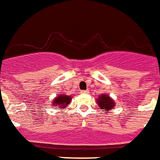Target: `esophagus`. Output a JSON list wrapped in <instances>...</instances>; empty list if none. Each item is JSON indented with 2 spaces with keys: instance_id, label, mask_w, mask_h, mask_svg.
Masks as SVG:
<instances>
[{
  "instance_id": "34e87169",
  "label": "esophagus",
  "mask_w": 160,
  "mask_h": 160,
  "mask_svg": "<svg viewBox=\"0 0 160 160\" xmlns=\"http://www.w3.org/2000/svg\"><path fill=\"white\" fill-rule=\"evenodd\" d=\"M80 93H82V94H88L89 93V91H88V90H85V91H80Z\"/></svg>"
}]
</instances>
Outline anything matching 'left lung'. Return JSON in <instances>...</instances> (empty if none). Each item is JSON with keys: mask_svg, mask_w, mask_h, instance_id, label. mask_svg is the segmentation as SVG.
<instances>
[{"mask_svg": "<svg viewBox=\"0 0 160 160\" xmlns=\"http://www.w3.org/2000/svg\"><path fill=\"white\" fill-rule=\"evenodd\" d=\"M96 102H97L98 106L101 107V109L106 112V113L109 112V110L113 109L116 106V103L111 98V96H109L108 95H105V94H102L101 96H99V97H97Z\"/></svg>", "mask_w": 160, "mask_h": 160, "instance_id": "left-lung-1", "label": "left lung"}]
</instances>
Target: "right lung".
<instances>
[{"mask_svg":"<svg viewBox=\"0 0 160 160\" xmlns=\"http://www.w3.org/2000/svg\"><path fill=\"white\" fill-rule=\"evenodd\" d=\"M71 98V96H68V95H58V96L53 100L52 105L60 107V109H62L70 103V101L72 100Z\"/></svg>","mask_w":160,"mask_h":160,"instance_id":"add662e5","label":"right lung"}]
</instances>
